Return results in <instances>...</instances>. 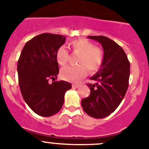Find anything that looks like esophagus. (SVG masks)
I'll use <instances>...</instances> for the list:
<instances>
[{
	"label": "esophagus",
	"mask_w": 149,
	"mask_h": 149,
	"mask_svg": "<svg viewBox=\"0 0 149 149\" xmlns=\"http://www.w3.org/2000/svg\"><path fill=\"white\" fill-rule=\"evenodd\" d=\"M80 86V84H73V85H72V86H73V88H78L79 86Z\"/></svg>",
	"instance_id": "esophagus-1"
}]
</instances>
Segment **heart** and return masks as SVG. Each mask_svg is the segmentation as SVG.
I'll return each mask as SVG.
<instances>
[{"label": "heart", "mask_w": 149, "mask_h": 149, "mask_svg": "<svg viewBox=\"0 0 149 149\" xmlns=\"http://www.w3.org/2000/svg\"><path fill=\"white\" fill-rule=\"evenodd\" d=\"M71 49L75 53L80 54L78 60V66H67L60 71L62 78L70 81H77L87 74L88 69L91 73L97 71L102 66L104 60L103 50L86 39L81 38L72 41ZM68 53L63 47L57 52V60L59 65H65L68 63Z\"/></svg>", "instance_id": "1"}]
</instances>
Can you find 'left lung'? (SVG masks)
<instances>
[{"label": "left lung", "instance_id": "1", "mask_svg": "<svg viewBox=\"0 0 149 149\" xmlns=\"http://www.w3.org/2000/svg\"><path fill=\"white\" fill-rule=\"evenodd\" d=\"M88 38L98 41L104 51L100 70L90 79L96 83L87 85L90 95L81 100L84 111L95 119L109 116L125 97L129 85L130 63L123 49L113 40L102 36Z\"/></svg>", "mask_w": 149, "mask_h": 149}]
</instances>
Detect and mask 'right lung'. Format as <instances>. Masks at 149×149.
I'll return each mask as SVG.
<instances>
[{
  "mask_svg": "<svg viewBox=\"0 0 149 149\" xmlns=\"http://www.w3.org/2000/svg\"><path fill=\"white\" fill-rule=\"evenodd\" d=\"M65 42V37L42 33L27 41L17 64L19 86L24 101L35 113L41 116L58 113L64 103L66 91L71 84L65 81L49 83L59 73L57 50Z\"/></svg>",
  "mask_w": 149,
  "mask_h": 149,
  "instance_id": "obj_1",
  "label": "right lung"
}]
</instances>
